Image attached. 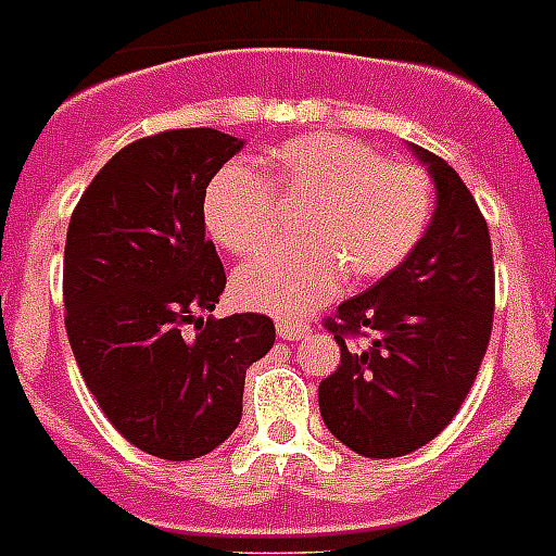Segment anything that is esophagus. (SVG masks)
Returning <instances> with one entry per match:
<instances>
[{"label": "esophagus", "instance_id": "1", "mask_svg": "<svg viewBox=\"0 0 556 556\" xmlns=\"http://www.w3.org/2000/svg\"><path fill=\"white\" fill-rule=\"evenodd\" d=\"M309 324L304 321H278V336H281L283 341H301L309 336Z\"/></svg>", "mask_w": 556, "mask_h": 556}]
</instances>
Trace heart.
Listing matches in <instances>:
<instances>
[{
	"label": "heart",
	"instance_id": "b5f03b06",
	"mask_svg": "<svg viewBox=\"0 0 556 556\" xmlns=\"http://www.w3.org/2000/svg\"><path fill=\"white\" fill-rule=\"evenodd\" d=\"M306 198L304 243L247 261L232 275L235 301L275 318H301L355 281L396 269L419 243L433 186L410 163H388L344 135H301L266 152L261 168L229 163L203 192V224L217 247L250 255L273 238V198Z\"/></svg>",
	"mask_w": 556,
	"mask_h": 556
}]
</instances>
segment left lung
Listing matches in <instances>:
<instances>
[{"instance_id": "obj_1", "label": "left lung", "mask_w": 556, "mask_h": 556, "mask_svg": "<svg viewBox=\"0 0 556 556\" xmlns=\"http://www.w3.org/2000/svg\"><path fill=\"white\" fill-rule=\"evenodd\" d=\"M433 180L437 208L396 269L339 306V370L318 384L324 425L358 456L393 459L428 445L473 388L494 324L491 235L456 168L407 143ZM367 334L362 351L344 338Z\"/></svg>"}]
</instances>
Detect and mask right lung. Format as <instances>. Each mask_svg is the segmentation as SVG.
I'll use <instances>...</instances> for the list:
<instances>
[{"mask_svg": "<svg viewBox=\"0 0 556 556\" xmlns=\"http://www.w3.org/2000/svg\"><path fill=\"white\" fill-rule=\"evenodd\" d=\"M243 140L177 128L119 149L79 198L65 241V330L88 390L146 454L189 462L232 437L247 367L275 344L266 315L206 318L224 264L203 192ZM194 323V337L182 324Z\"/></svg>", "mask_w": 556, "mask_h": 556, "instance_id": "right-lung-1", "label": "right lung"}]
</instances>
